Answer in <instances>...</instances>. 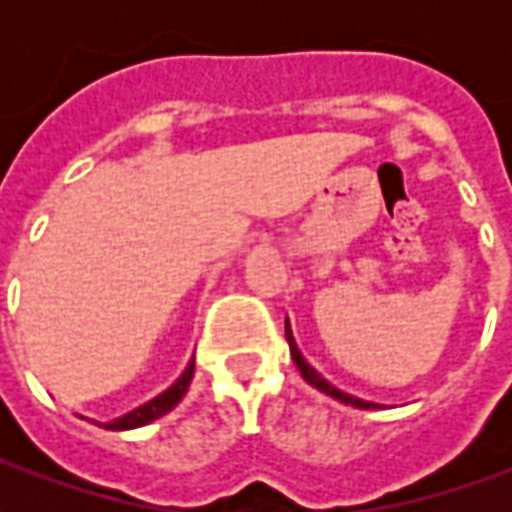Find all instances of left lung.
Returning a JSON list of instances; mask_svg holds the SVG:
<instances>
[{
    "label": "left lung",
    "instance_id": "1",
    "mask_svg": "<svg viewBox=\"0 0 512 512\" xmlns=\"http://www.w3.org/2000/svg\"><path fill=\"white\" fill-rule=\"evenodd\" d=\"M285 337H288V345H290V356H293V362H296V367H299L301 378L307 381V384H312L315 389H321L323 395L334 397V400H340V403H345V406H354V408H376V403H370V400H362V397H354L348 395V392H340L337 386H332L326 378L315 370V367L307 365V359L301 356L299 345H296V340H293V332H290V323H285Z\"/></svg>",
    "mask_w": 512,
    "mask_h": 512
}]
</instances>
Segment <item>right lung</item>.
Instances as JSON below:
<instances>
[{
    "label": "right lung",
    "instance_id": "right-lung-1",
    "mask_svg": "<svg viewBox=\"0 0 512 512\" xmlns=\"http://www.w3.org/2000/svg\"><path fill=\"white\" fill-rule=\"evenodd\" d=\"M191 378H194V359H191L189 365H186V370L180 373L178 381H175L172 386H167L161 395H156L153 400H147V403H142V406H136L134 411H128V414H123V417L112 419V422H98V425L106 430H131V428H142V425H147V422H153V419L158 417H164V414L178 406L180 400H183V395L189 392Z\"/></svg>",
    "mask_w": 512,
    "mask_h": 512
}]
</instances>
